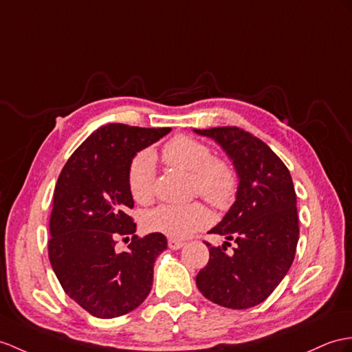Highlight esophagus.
Listing matches in <instances>:
<instances>
[{
  "instance_id": "esophagus-1",
  "label": "esophagus",
  "mask_w": 352,
  "mask_h": 352,
  "mask_svg": "<svg viewBox=\"0 0 352 352\" xmlns=\"http://www.w3.org/2000/svg\"><path fill=\"white\" fill-rule=\"evenodd\" d=\"M168 248L170 250H173V251H177V250H181V248L185 245L182 241H177V239H168Z\"/></svg>"
}]
</instances>
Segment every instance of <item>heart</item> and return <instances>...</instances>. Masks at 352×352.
Wrapping results in <instances>:
<instances>
[{"mask_svg":"<svg viewBox=\"0 0 352 352\" xmlns=\"http://www.w3.org/2000/svg\"><path fill=\"white\" fill-rule=\"evenodd\" d=\"M162 157L171 167L191 175L192 188L204 200L218 209L233 204L239 176L231 162L213 158L212 149L199 140L177 135L162 148ZM155 155L152 151H140L128 167V190L133 199L146 204L153 197L155 186ZM210 222V212L204 204L194 201L188 204H161L144 215L143 224L149 231L166 234L170 239H184L201 230Z\"/></svg>","mask_w":352,"mask_h":352,"instance_id":"b5f03b06","label":"heart"}]
</instances>
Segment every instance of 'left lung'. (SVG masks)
Masks as SVG:
<instances>
[{
	"label": "left lung",
	"instance_id": "1",
	"mask_svg": "<svg viewBox=\"0 0 352 352\" xmlns=\"http://www.w3.org/2000/svg\"><path fill=\"white\" fill-rule=\"evenodd\" d=\"M215 140L239 176L234 203L209 233L234 241V254L209 246V263L195 278L210 302L248 309L267 298L293 264L298 242L297 199L284 162L267 144L237 126L194 130Z\"/></svg>",
	"mask_w": 352,
	"mask_h": 352
}]
</instances>
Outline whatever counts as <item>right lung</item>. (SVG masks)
Instances as JSON below:
<instances>
[{
	"instance_id": "1",
	"label": "right lung",
	"mask_w": 352,
	"mask_h": 352,
	"mask_svg": "<svg viewBox=\"0 0 352 352\" xmlns=\"http://www.w3.org/2000/svg\"><path fill=\"white\" fill-rule=\"evenodd\" d=\"M171 128L109 124L94 131L58 177L50 215L49 260L68 297L97 318H116L140 306L153 282V264L167 239L134 236L128 210V167L137 152ZM118 234H133L129 251L114 250Z\"/></svg>"
}]
</instances>
